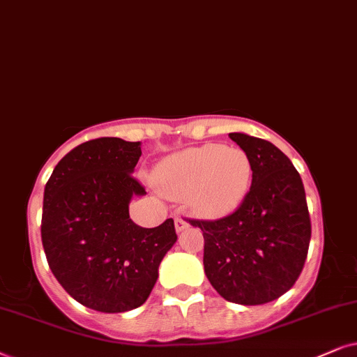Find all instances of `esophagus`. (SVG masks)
Wrapping results in <instances>:
<instances>
[{"label":"esophagus","instance_id":"1","mask_svg":"<svg viewBox=\"0 0 357 357\" xmlns=\"http://www.w3.org/2000/svg\"><path fill=\"white\" fill-rule=\"evenodd\" d=\"M174 227H176V231H183V230H186V228L189 227V223L184 220V218H181V217H176L174 218Z\"/></svg>","mask_w":357,"mask_h":357}]
</instances>
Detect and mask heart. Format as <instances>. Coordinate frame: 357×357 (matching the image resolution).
I'll return each mask as SVG.
<instances>
[{
    "label": "heart",
    "instance_id": "1",
    "mask_svg": "<svg viewBox=\"0 0 357 357\" xmlns=\"http://www.w3.org/2000/svg\"><path fill=\"white\" fill-rule=\"evenodd\" d=\"M250 156L236 146L208 144L179 151L155 168L160 192L189 199L206 217H222L240 207L251 184Z\"/></svg>",
    "mask_w": 357,
    "mask_h": 357
}]
</instances>
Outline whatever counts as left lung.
Segmentation results:
<instances>
[{"instance_id": "8db88e82", "label": "left lung", "mask_w": 357, "mask_h": 357, "mask_svg": "<svg viewBox=\"0 0 357 357\" xmlns=\"http://www.w3.org/2000/svg\"><path fill=\"white\" fill-rule=\"evenodd\" d=\"M250 156L253 179L243 202L218 220H192L204 235V271L228 302L261 305L291 289L312 236L305 189L292 161L271 142L228 134Z\"/></svg>"}]
</instances>
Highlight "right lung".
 Segmentation results:
<instances>
[{"instance_id":"add662e5","label":"right lung","mask_w":357,"mask_h":357,"mask_svg":"<svg viewBox=\"0 0 357 357\" xmlns=\"http://www.w3.org/2000/svg\"><path fill=\"white\" fill-rule=\"evenodd\" d=\"M140 142L101 137L78 145L45 184L42 245L52 273L82 305L104 313L140 307L176 243L174 222H132L129 204L145 188L132 176Z\"/></svg>"}]
</instances>
